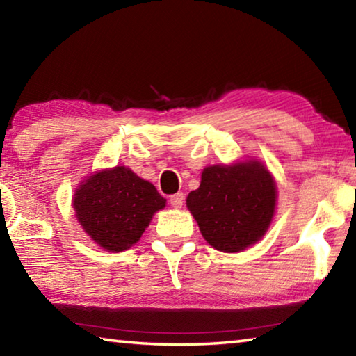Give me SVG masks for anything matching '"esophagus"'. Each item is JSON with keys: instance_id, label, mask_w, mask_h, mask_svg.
Listing matches in <instances>:
<instances>
[{"instance_id": "34e87169", "label": "esophagus", "mask_w": 356, "mask_h": 356, "mask_svg": "<svg viewBox=\"0 0 356 356\" xmlns=\"http://www.w3.org/2000/svg\"><path fill=\"white\" fill-rule=\"evenodd\" d=\"M184 201H185L184 193H176V195H172V196L170 197V202H171V206H172L174 209H182Z\"/></svg>"}]
</instances>
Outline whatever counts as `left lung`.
<instances>
[{"label": "left lung", "mask_w": 356, "mask_h": 356, "mask_svg": "<svg viewBox=\"0 0 356 356\" xmlns=\"http://www.w3.org/2000/svg\"><path fill=\"white\" fill-rule=\"evenodd\" d=\"M278 190L272 172L257 159L206 166L201 185L186 196L206 242L222 252L257 243L272 225Z\"/></svg>", "instance_id": "left-lung-1"}]
</instances>
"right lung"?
<instances>
[{
  "label": "right lung",
  "instance_id": "right-lung-1",
  "mask_svg": "<svg viewBox=\"0 0 356 356\" xmlns=\"http://www.w3.org/2000/svg\"><path fill=\"white\" fill-rule=\"evenodd\" d=\"M72 206L88 237L100 248L122 252L138 243L166 200L127 166L100 170L78 184Z\"/></svg>",
  "mask_w": 356,
  "mask_h": 356
}]
</instances>
